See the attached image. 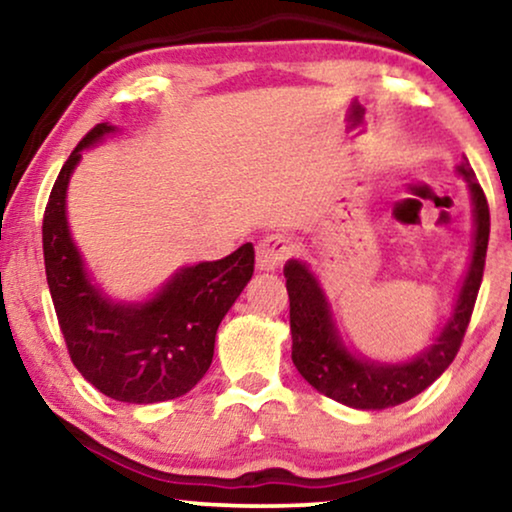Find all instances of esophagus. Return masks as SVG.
I'll use <instances>...</instances> for the list:
<instances>
[{"mask_svg": "<svg viewBox=\"0 0 512 512\" xmlns=\"http://www.w3.org/2000/svg\"><path fill=\"white\" fill-rule=\"evenodd\" d=\"M291 251H293V247H291L289 237H284V235L263 237V240L258 242V247H256L258 270L272 272V270L282 268V263L291 256Z\"/></svg>", "mask_w": 512, "mask_h": 512, "instance_id": "obj_1", "label": "esophagus"}]
</instances>
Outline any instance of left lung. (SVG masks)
I'll use <instances>...</instances> for the list:
<instances>
[{
    "instance_id": "obj_1",
    "label": "left lung",
    "mask_w": 512,
    "mask_h": 512,
    "mask_svg": "<svg viewBox=\"0 0 512 512\" xmlns=\"http://www.w3.org/2000/svg\"><path fill=\"white\" fill-rule=\"evenodd\" d=\"M473 195L475 240L464 286L443 333L408 363H375L356 359L342 345L328 310V300L305 263L284 265L291 303V359L298 373L321 394L356 410H384L405 403L431 387L457 356L478 300L489 242V205L468 160L459 165Z\"/></svg>"
}]
</instances>
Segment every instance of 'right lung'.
<instances>
[{
	"mask_svg": "<svg viewBox=\"0 0 512 512\" xmlns=\"http://www.w3.org/2000/svg\"><path fill=\"white\" fill-rule=\"evenodd\" d=\"M114 125L100 123L76 144L48 195L41 226L46 279L76 370L104 396L160 403L184 396L207 373L221 319L254 275V247L181 268L149 303H111L90 284L69 235L65 195L81 151Z\"/></svg>",
	"mask_w": 512,
	"mask_h": 512,
	"instance_id": "1",
	"label": "right lung"
}]
</instances>
